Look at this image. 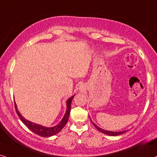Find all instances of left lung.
Listing matches in <instances>:
<instances>
[{"instance_id":"1","label":"left lung","mask_w":157,"mask_h":157,"mask_svg":"<svg viewBox=\"0 0 157 157\" xmlns=\"http://www.w3.org/2000/svg\"><path fill=\"white\" fill-rule=\"evenodd\" d=\"M93 123V125L95 126V128H96L97 130H98V131L103 132V133L104 134H106V135H109V136H120V135L122 134V133H124V132H126V130H124V131H120V132H112V131H108V130H103L101 128H99L98 126H97L96 124H94V123Z\"/></svg>"}]
</instances>
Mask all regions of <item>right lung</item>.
<instances>
[{"label":"right lung","mask_w":157,"mask_h":157,"mask_svg":"<svg viewBox=\"0 0 157 157\" xmlns=\"http://www.w3.org/2000/svg\"><path fill=\"white\" fill-rule=\"evenodd\" d=\"M73 98H74V96L71 97V98H69L68 100H67L66 113H65L64 117H63L61 122L56 126L51 127V128H46V127L40 125V124H35V123H33L30 122V121L26 120L25 118H24L23 117L21 116V114L19 113V111H18L17 104H16V103H14L16 112H17L18 116H19V119L21 120V122H22L32 132H33L34 133L42 137L53 136L56 134L59 133V132L62 130V128H64L65 124H67V121L69 120V113H70L71 110V104H72V101Z\"/></svg>","instance_id":"1"}]
</instances>
